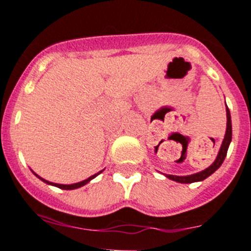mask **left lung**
<instances>
[{
    "instance_id": "obj_1",
    "label": "left lung",
    "mask_w": 251,
    "mask_h": 251,
    "mask_svg": "<svg viewBox=\"0 0 251 251\" xmlns=\"http://www.w3.org/2000/svg\"><path fill=\"white\" fill-rule=\"evenodd\" d=\"M231 142V118H230V111H229L228 106H226V135H224V140L222 142V146L219 149V152L217 154V158L214 160V162L207 167L205 170L201 171V172L193 173V175L188 176H173V175H165L167 178L172 179V181L178 182V183H193V182H201L203 179L208 178L210 175L215 172L218 168L221 167L222 163H223L224 158L226 156V152H228L229 145Z\"/></svg>"
}]
</instances>
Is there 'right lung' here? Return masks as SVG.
<instances>
[{
  "label": "right lung",
  "mask_w": 251,
  "mask_h": 251,
  "mask_svg": "<svg viewBox=\"0 0 251 251\" xmlns=\"http://www.w3.org/2000/svg\"><path fill=\"white\" fill-rule=\"evenodd\" d=\"M102 171H104V170H102ZM102 171H100V172H98V173H95V175L90 176V177H89V178L84 179V181H81V182H78V183H73V184H59V183H53V182H49V181H47V179H44V178H42V177H39V176L37 175V173H34L33 171H32V172H33L34 175H36L37 177H38V178L41 179V181H43L44 183H47V184H50V186L58 187V188H62V189H76V188H80V187L85 186L86 183H89V182H90L91 179H94V178H95V177H97L98 175H100V173H101Z\"/></svg>",
  "instance_id": "add662e5"
}]
</instances>
